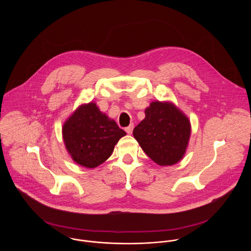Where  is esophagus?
Masks as SVG:
<instances>
[{"mask_svg": "<svg viewBox=\"0 0 251 251\" xmlns=\"http://www.w3.org/2000/svg\"><path fill=\"white\" fill-rule=\"evenodd\" d=\"M133 128H134V125H133V124L129 125L127 127H126V133H127V134H131V133H132Z\"/></svg>", "mask_w": 251, "mask_h": 251, "instance_id": "34e87169", "label": "esophagus"}]
</instances>
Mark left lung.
I'll list each match as a JSON object with an SVG mask.
<instances>
[{"instance_id":"1","label":"left lung","mask_w":251,"mask_h":251,"mask_svg":"<svg viewBox=\"0 0 251 251\" xmlns=\"http://www.w3.org/2000/svg\"><path fill=\"white\" fill-rule=\"evenodd\" d=\"M145 115L143 121L133 129V136L142 150L158 165L179 162L190 137L188 118L167 101H152L145 110Z\"/></svg>"}]
</instances>
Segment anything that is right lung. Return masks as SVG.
<instances>
[{"instance_id": "add662e5", "label": "right lung", "mask_w": 251, "mask_h": 251, "mask_svg": "<svg viewBox=\"0 0 251 251\" xmlns=\"http://www.w3.org/2000/svg\"><path fill=\"white\" fill-rule=\"evenodd\" d=\"M126 134L94 102L80 105L63 126V139L69 153L77 164L86 168L103 163Z\"/></svg>"}]
</instances>
